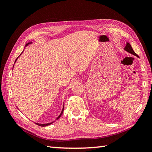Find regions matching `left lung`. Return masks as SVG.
I'll return each mask as SVG.
<instances>
[{"label":"left lung","mask_w":152,"mask_h":152,"mask_svg":"<svg viewBox=\"0 0 152 152\" xmlns=\"http://www.w3.org/2000/svg\"><path fill=\"white\" fill-rule=\"evenodd\" d=\"M124 50H125V51H127V52L130 53H131V54H133V55H134V56H137V57H138V56L133 51V48H132V47H131V44H130L129 43V42H127V44H126V46H125V48H124Z\"/></svg>","instance_id":"1"}]
</instances>
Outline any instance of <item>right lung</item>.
<instances>
[{
    "label": "right lung",
    "instance_id": "right-lung-1",
    "mask_svg": "<svg viewBox=\"0 0 152 152\" xmlns=\"http://www.w3.org/2000/svg\"><path fill=\"white\" fill-rule=\"evenodd\" d=\"M32 42H28V43H27L26 45H25V46H28V44H31ZM23 53V52H22ZM21 53L20 54V56L21 55ZM18 57L17 58V59H16V60H15V63L16 62V61H17V59H18ZM13 68H14V66H13ZM63 110H64V106H63V110H62V111H61V114H60V115L58 116L57 117V118L56 119H59L60 117H61V115H62V114H63ZM52 123H53V122H51V123H50V124H38V123H35V124H36L37 125H39V126H41V127H46V126H48V125H51V124H52Z\"/></svg>",
    "mask_w": 152,
    "mask_h": 152
}]
</instances>
